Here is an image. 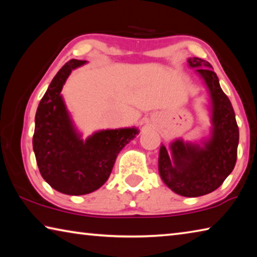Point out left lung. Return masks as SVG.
Listing matches in <instances>:
<instances>
[{"label":"left lung","mask_w":257,"mask_h":257,"mask_svg":"<svg viewBox=\"0 0 257 257\" xmlns=\"http://www.w3.org/2000/svg\"><path fill=\"white\" fill-rule=\"evenodd\" d=\"M210 90L212 99L211 138L198 144L177 139L170 151L161 145L159 155L160 176L169 188L185 197L210 194L223 184L237 161L239 129L231 102L223 93L219 78L205 60L189 58Z\"/></svg>","instance_id":"obj_1"}]
</instances>
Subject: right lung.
I'll use <instances>...</instances> for the list:
<instances>
[{
    "mask_svg": "<svg viewBox=\"0 0 257 257\" xmlns=\"http://www.w3.org/2000/svg\"><path fill=\"white\" fill-rule=\"evenodd\" d=\"M85 63L72 59L56 73L38 104L33 136L42 177L52 188L75 196L105 184L119 152L138 135L136 128H122L97 132L85 142L80 138L60 93L73 69Z\"/></svg>",
    "mask_w": 257,
    "mask_h": 257,
    "instance_id": "1",
    "label": "right lung"
}]
</instances>
